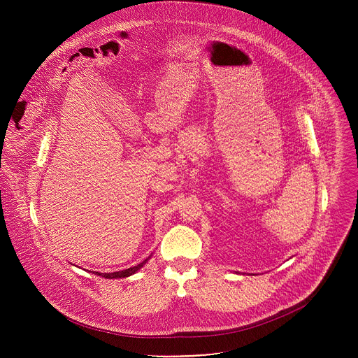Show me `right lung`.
Wrapping results in <instances>:
<instances>
[{"label":"right lung","mask_w":358,"mask_h":358,"mask_svg":"<svg viewBox=\"0 0 358 358\" xmlns=\"http://www.w3.org/2000/svg\"><path fill=\"white\" fill-rule=\"evenodd\" d=\"M150 259V257L147 258V259H144L141 264H138V265H136V266H133V268H129V269H124V271H119V272H113V273H100V272H92V273H94V275H97V276H101V278H105V279H119V278H127V276H131V275H134L137 271H140L144 265H145V262Z\"/></svg>","instance_id":"obj_1"}]
</instances>
